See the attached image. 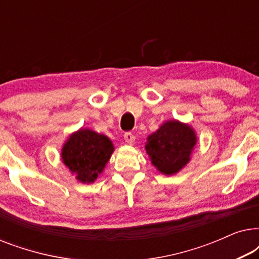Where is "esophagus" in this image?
I'll list each match as a JSON object with an SVG mask.
<instances>
[{"mask_svg": "<svg viewBox=\"0 0 259 259\" xmlns=\"http://www.w3.org/2000/svg\"><path fill=\"white\" fill-rule=\"evenodd\" d=\"M123 138H125V141L127 144H133L134 140H136V136L131 132H126L123 134Z\"/></svg>", "mask_w": 259, "mask_h": 259, "instance_id": "34e87169", "label": "esophagus"}]
</instances>
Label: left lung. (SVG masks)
Returning a JSON list of instances; mask_svg holds the SVG:
<instances>
[{"label": "left lung", "mask_w": 259, "mask_h": 259, "mask_svg": "<svg viewBox=\"0 0 259 259\" xmlns=\"http://www.w3.org/2000/svg\"><path fill=\"white\" fill-rule=\"evenodd\" d=\"M196 143V134L190 126L172 120L148 137L145 148L152 164L161 173L169 176L189 162Z\"/></svg>", "instance_id": "obj_1"}]
</instances>
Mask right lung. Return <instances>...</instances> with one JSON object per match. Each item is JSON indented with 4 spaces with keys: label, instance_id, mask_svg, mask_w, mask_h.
<instances>
[{
    "label": "right lung",
    "instance_id": "add662e5",
    "mask_svg": "<svg viewBox=\"0 0 259 259\" xmlns=\"http://www.w3.org/2000/svg\"><path fill=\"white\" fill-rule=\"evenodd\" d=\"M114 151L106 136L91 130L72 134L62 148V160L81 183H93Z\"/></svg>",
    "mask_w": 259,
    "mask_h": 259
}]
</instances>
